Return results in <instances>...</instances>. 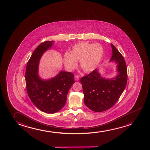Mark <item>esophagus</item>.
<instances>
[{
    "mask_svg": "<svg viewBox=\"0 0 150 150\" xmlns=\"http://www.w3.org/2000/svg\"><path fill=\"white\" fill-rule=\"evenodd\" d=\"M79 79H80V77L78 76H74V80H75L78 81L79 80Z\"/></svg>",
    "mask_w": 150,
    "mask_h": 150,
    "instance_id": "1",
    "label": "esophagus"
}]
</instances>
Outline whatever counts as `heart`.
Wrapping results in <instances>:
<instances>
[{
	"label": "heart",
	"instance_id": "b5f03b06",
	"mask_svg": "<svg viewBox=\"0 0 150 150\" xmlns=\"http://www.w3.org/2000/svg\"><path fill=\"white\" fill-rule=\"evenodd\" d=\"M104 50L99 43L83 42L74 45L70 53L66 52L63 55V62L66 68L70 71L80 65L86 72L95 70L99 65L103 57Z\"/></svg>",
	"mask_w": 150,
	"mask_h": 150
}]
</instances>
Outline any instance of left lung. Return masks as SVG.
I'll use <instances>...</instances> for the list:
<instances>
[{
    "label": "left lung",
    "mask_w": 150,
    "mask_h": 150,
    "mask_svg": "<svg viewBox=\"0 0 150 150\" xmlns=\"http://www.w3.org/2000/svg\"><path fill=\"white\" fill-rule=\"evenodd\" d=\"M110 62L117 64V74L111 78H105L99 69H96L81 79L85 105L93 112L108 110L118 100L127 85V68L124 57L113 45Z\"/></svg>",
    "instance_id": "obj_1"
}]
</instances>
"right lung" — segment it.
Segmentation results:
<instances>
[{"instance_id":"right-lung-1","label":"right lung","mask_w":150,"mask_h":150,"mask_svg":"<svg viewBox=\"0 0 150 150\" xmlns=\"http://www.w3.org/2000/svg\"><path fill=\"white\" fill-rule=\"evenodd\" d=\"M54 41L40 44L32 54L27 64L25 79L28 95L32 103L42 112L53 114L63 108L70 87L74 83L71 72L61 71L52 78L45 80L39 75L40 59L54 45Z\"/></svg>"}]
</instances>
